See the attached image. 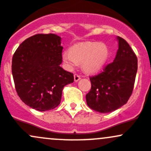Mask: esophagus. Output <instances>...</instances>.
<instances>
[{
	"mask_svg": "<svg viewBox=\"0 0 151 151\" xmlns=\"http://www.w3.org/2000/svg\"><path fill=\"white\" fill-rule=\"evenodd\" d=\"M80 79H81V76H79L78 74H76V73L74 74V81H75L76 82L78 81Z\"/></svg>",
	"mask_w": 151,
	"mask_h": 151,
	"instance_id": "esophagus-1",
	"label": "esophagus"
}]
</instances>
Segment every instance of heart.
<instances>
[{"label":"heart","instance_id":"obj_1","mask_svg":"<svg viewBox=\"0 0 151 151\" xmlns=\"http://www.w3.org/2000/svg\"><path fill=\"white\" fill-rule=\"evenodd\" d=\"M110 57V50L105 43L86 42L73 46L70 52L63 54V60L69 70H73L81 63L85 72L94 73L105 66Z\"/></svg>","mask_w":151,"mask_h":151}]
</instances>
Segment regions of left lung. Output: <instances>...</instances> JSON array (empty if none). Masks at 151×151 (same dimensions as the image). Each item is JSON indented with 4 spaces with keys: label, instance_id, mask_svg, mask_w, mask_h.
<instances>
[{
    "label": "left lung",
    "instance_id": "left-lung-1",
    "mask_svg": "<svg viewBox=\"0 0 151 151\" xmlns=\"http://www.w3.org/2000/svg\"><path fill=\"white\" fill-rule=\"evenodd\" d=\"M119 49L113 63L89 77L91 90L86 95L91 109L107 113L125 105L132 95L137 71V58L124 38L118 37Z\"/></svg>",
    "mask_w": 151,
    "mask_h": 151
}]
</instances>
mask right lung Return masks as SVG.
<instances>
[{
    "label": "right lung",
    "instance_id": "right-lung-1",
    "mask_svg": "<svg viewBox=\"0 0 151 151\" xmlns=\"http://www.w3.org/2000/svg\"><path fill=\"white\" fill-rule=\"evenodd\" d=\"M63 47L55 34H36L19 46L12 58L15 88L24 103L39 111L60 103L65 86L73 82L72 73L60 67Z\"/></svg>",
    "mask_w": 151,
    "mask_h": 151
}]
</instances>
